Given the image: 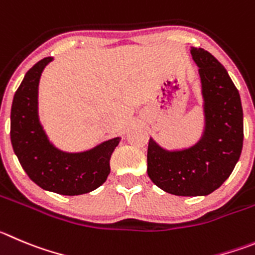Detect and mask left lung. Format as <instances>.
<instances>
[{
	"label": "left lung",
	"mask_w": 255,
	"mask_h": 255,
	"mask_svg": "<svg viewBox=\"0 0 255 255\" xmlns=\"http://www.w3.org/2000/svg\"><path fill=\"white\" fill-rule=\"evenodd\" d=\"M199 66L205 127L194 146L167 151L152 138L147 173L156 186L177 196H206L224 184L239 161L244 128L238 89L210 52L191 47Z\"/></svg>",
	"instance_id": "left-lung-1"
}]
</instances>
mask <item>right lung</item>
I'll return each mask as SVG.
<instances>
[{"label":"right lung","mask_w":255,"mask_h":255,"mask_svg":"<svg viewBox=\"0 0 255 255\" xmlns=\"http://www.w3.org/2000/svg\"><path fill=\"white\" fill-rule=\"evenodd\" d=\"M45 58L26 73L11 107V143L28 177L41 189L60 195H82L104 184L111 172L109 160L121 138L108 139L77 153L60 151L47 138L39 121L37 93Z\"/></svg>","instance_id":"add662e5"}]
</instances>
